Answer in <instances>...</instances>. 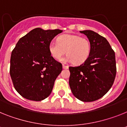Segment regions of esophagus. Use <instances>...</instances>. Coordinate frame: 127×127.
I'll use <instances>...</instances> for the list:
<instances>
[{"label":"esophagus","mask_w":127,"mask_h":127,"mask_svg":"<svg viewBox=\"0 0 127 127\" xmlns=\"http://www.w3.org/2000/svg\"><path fill=\"white\" fill-rule=\"evenodd\" d=\"M63 69H68V66L66 65H64V64H63Z\"/></svg>","instance_id":"1"}]
</instances>
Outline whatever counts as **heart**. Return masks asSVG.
I'll return each instance as SVG.
<instances>
[{"label":"heart","instance_id":"heart-1","mask_svg":"<svg viewBox=\"0 0 127 127\" xmlns=\"http://www.w3.org/2000/svg\"><path fill=\"white\" fill-rule=\"evenodd\" d=\"M48 50L50 55L56 60L61 61L66 53V61L80 64L85 63L90 56L91 45L85 37L73 34H64L58 37L57 42H50Z\"/></svg>","mask_w":127,"mask_h":127}]
</instances>
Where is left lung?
I'll return each mask as SVG.
<instances>
[{"label": "left lung", "instance_id": "left-lung-1", "mask_svg": "<svg viewBox=\"0 0 127 127\" xmlns=\"http://www.w3.org/2000/svg\"><path fill=\"white\" fill-rule=\"evenodd\" d=\"M80 32L87 36L91 51L85 63L69 67V85L78 99L94 101L105 95L114 83L116 75L115 52L103 36L92 30Z\"/></svg>", "mask_w": 127, "mask_h": 127}]
</instances>
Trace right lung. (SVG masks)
<instances>
[{
    "label": "right lung",
    "instance_id": "obj_1",
    "mask_svg": "<svg viewBox=\"0 0 127 127\" xmlns=\"http://www.w3.org/2000/svg\"><path fill=\"white\" fill-rule=\"evenodd\" d=\"M62 32L35 28L21 37L13 50L9 73L14 88L23 97L39 101L50 95L63 66L50 55L48 45Z\"/></svg>",
    "mask_w": 127,
    "mask_h": 127
}]
</instances>
